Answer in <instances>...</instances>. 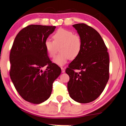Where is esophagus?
Returning <instances> with one entry per match:
<instances>
[{"label": "esophagus", "instance_id": "1", "mask_svg": "<svg viewBox=\"0 0 126 126\" xmlns=\"http://www.w3.org/2000/svg\"><path fill=\"white\" fill-rule=\"evenodd\" d=\"M61 72L62 73H64L65 72V69L63 67H61Z\"/></svg>", "mask_w": 126, "mask_h": 126}]
</instances>
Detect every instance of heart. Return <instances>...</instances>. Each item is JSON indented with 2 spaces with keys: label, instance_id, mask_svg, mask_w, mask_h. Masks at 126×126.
Masks as SVG:
<instances>
[{
  "label": "heart",
  "instance_id": "1",
  "mask_svg": "<svg viewBox=\"0 0 126 126\" xmlns=\"http://www.w3.org/2000/svg\"><path fill=\"white\" fill-rule=\"evenodd\" d=\"M53 41L47 39L44 46L49 57L55 56L58 48L60 53L53 59L59 66L64 65L69 59L74 60L79 56L82 48V40L78 34L64 28H60L52 36Z\"/></svg>",
  "mask_w": 126,
  "mask_h": 126
}]
</instances>
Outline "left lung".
<instances>
[{
	"label": "left lung",
	"instance_id": "1",
	"mask_svg": "<svg viewBox=\"0 0 126 126\" xmlns=\"http://www.w3.org/2000/svg\"><path fill=\"white\" fill-rule=\"evenodd\" d=\"M82 40L79 56L70 63L65 72L70 77L67 89L70 97L80 103L95 100L103 91L110 75L107 47L96 31L85 23L73 25ZM75 69H80L77 73Z\"/></svg>",
	"mask_w": 126,
	"mask_h": 126
}]
</instances>
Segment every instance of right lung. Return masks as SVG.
<instances>
[{
    "label": "right lung",
    "mask_w": 126,
    "mask_h": 126,
    "mask_svg": "<svg viewBox=\"0 0 126 126\" xmlns=\"http://www.w3.org/2000/svg\"><path fill=\"white\" fill-rule=\"evenodd\" d=\"M55 26L31 24L16 35L10 52L9 75L16 91L28 102L40 104L51 95L61 70L52 63L44 43ZM45 66L47 69L43 71Z\"/></svg>",
    "instance_id": "obj_1"
}]
</instances>
